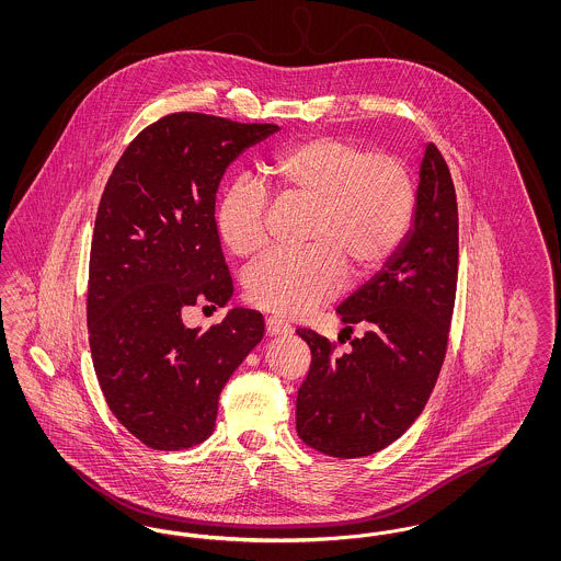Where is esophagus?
Segmentation results:
<instances>
[{"instance_id": "1", "label": "esophagus", "mask_w": 561, "mask_h": 561, "mask_svg": "<svg viewBox=\"0 0 561 561\" xmlns=\"http://www.w3.org/2000/svg\"><path fill=\"white\" fill-rule=\"evenodd\" d=\"M265 325H267V334H271V336H288V334H293V325L288 321L275 318V316L267 318Z\"/></svg>"}]
</instances>
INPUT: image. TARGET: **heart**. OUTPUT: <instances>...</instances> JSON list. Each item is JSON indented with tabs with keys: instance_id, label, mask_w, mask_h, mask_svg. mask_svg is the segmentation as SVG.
<instances>
[{
	"instance_id": "b5f03b06",
	"label": "heart",
	"mask_w": 561,
	"mask_h": 561,
	"mask_svg": "<svg viewBox=\"0 0 561 561\" xmlns=\"http://www.w3.org/2000/svg\"><path fill=\"white\" fill-rule=\"evenodd\" d=\"M275 185L311 202L302 250L271 252L248 268L245 296L284 318L307 316L347 284L348 265L364 275L380 267L405 238L414 208V181L403 161L370 156L343 136H311L271 161ZM268 193L248 174L222 188L216 204L220 241L241 259L267 245Z\"/></svg>"
}]
</instances>
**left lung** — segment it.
Listing matches in <instances>:
<instances>
[{"label": "left lung", "instance_id": "1", "mask_svg": "<svg viewBox=\"0 0 561 561\" xmlns=\"http://www.w3.org/2000/svg\"><path fill=\"white\" fill-rule=\"evenodd\" d=\"M456 279V193L448 163L428 142L412 229L385 268L336 309L343 332L362 328L351 351L296 330L311 348L296 398V431L307 446L334 458L368 456L421 416L446 357Z\"/></svg>", "mask_w": 561, "mask_h": 561}]
</instances>
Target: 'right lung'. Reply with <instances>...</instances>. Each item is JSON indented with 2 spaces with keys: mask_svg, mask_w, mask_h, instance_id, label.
Here are the masks:
<instances>
[{
  "mask_svg": "<svg viewBox=\"0 0 561 561\" xmlns=\"http://www.w3.org/2000/svg\"><path fill=\"white\" fill-rule=\"evenodd\" d=\"M277 130L170 113L108 176L90 248V351L111 412L153 450H185L213 433L225 382L265 334L252 309L236 307L206 332L187 328L183 309L231 298L216 191L243 149Z\"/></svg>",
  "mask_w": 561,
  "mask_h": 561,
  "instance_id": "right-lung-1",
  "label": "right lung"
}]
</instances>
